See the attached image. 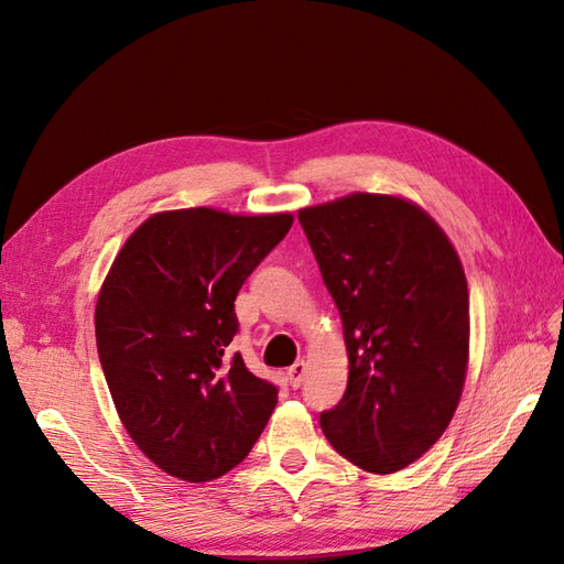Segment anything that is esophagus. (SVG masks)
<instances>
[{"label": "esophagus", "mask_w": 564, "mask_h": 564, "mask_svg": "<svg viewBox=\"0 0 564 564\" xmlns=\"http://www.w3.org/2000/svg\"><path fill=\"white\" fill-rule=\"evenodd\" d=\"M305 373H307V364H305V361H295V364L289 368V373H285V378H289L291 388H301L303 380H305Z\"/></svg>", "instance_id": "1"}]
</instances>
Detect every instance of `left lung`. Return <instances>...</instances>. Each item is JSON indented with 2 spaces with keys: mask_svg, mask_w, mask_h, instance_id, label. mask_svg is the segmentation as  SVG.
I'll return each mask as SVG.
<instances>
[{
  "mask_svg": "<svg viewBox=\"0 0 564 564\" xmlns=\"http://www.w3.org/2000/svg\"><path fill=\"white\" fill-rule=\"evenodd\" d=\"M339 307L349 382L319 414L334 451L390 475L434 446L460 402L470 303L446 232L412 200L351 194L297 213Z\"/></svg>",
  "mask_w": 564,
  "mask_h": 564,
  "instance_id": "1",
  "label": "left lung"
}]
</instances>
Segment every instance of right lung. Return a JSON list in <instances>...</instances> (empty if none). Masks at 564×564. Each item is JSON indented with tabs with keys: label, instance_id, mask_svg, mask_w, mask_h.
Masks as SVG:
<instances>
[{
	"label": "right lung",
	"instance_id": "add662e5",
	"mask_svg": "<svg viewBox=\"0 0 564 564\" xmlns=\"http://www.w3.org/2000/svg\"><path fill=\"white\" fill-rule=\"evenodd\" d=\"M291 213H158L118 251L94 325L111 398L138 448L178 480L242 463L279 402L232 354L235 297L289 235Z\"/></svg>",
	"mask_w": 564,
	"mask_h": 564
}]
</instances>
